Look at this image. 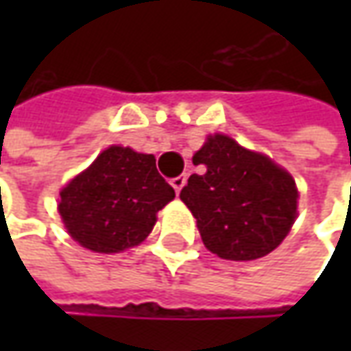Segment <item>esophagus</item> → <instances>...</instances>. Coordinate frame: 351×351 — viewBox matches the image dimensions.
Returning a JSON list of instances; mask_svg holds the SVG:
<instances>
[{
    "instance_id": "34e87169",
    "label": "esophagus",
    "mask_w": 351,
    "mask_h": 351,
    "mask_svg": "<svg viewBox=\"0 0 351 351\" xmlns=\"http://www.w3.org/2000/svg\"><path fill=\"white\" fill-rule=\"evenodd\" d=\"M185 182H187V176H185V173H183V176H178V178H173V180H171V185H173L176 193H180V191H182V187L185 185Z\"/></svg>"
}]
</instances>
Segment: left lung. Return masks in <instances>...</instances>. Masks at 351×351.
Listing matches in <instances>:
<instances>
[{"label": "left lung", "instance_id": "obj_1", "mask_svg": "<svg viewBox=\"0 0 351 351\" xmlns=\"http://www.w3.org/2000/svg\"><path fill=\"white\" fill-rule=\"evenodd\" d=\"M193 164L203 173H193L180 197L213 254L234 262L258 260L289 234L299 199L289 171L224 134L209 136Z\"/></svg>", "mask_w": 351, "mask_h": 351}]
</instances>
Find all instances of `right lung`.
Listing matches in <instances>:
<instances>
[{
  "instance_id": "add662e5",
  "label": "right lung",
  "mask_w": 351,
  "mask_h": 351,
  "mask_svg": "<svg viewBox=\"0 0 351 351\" xmlns=\"http://www.w3.org/2000/svg\"><path fill=\"white\" fill-rule=\"evenodd\" d=\"M173 197V187L156 169L154 156L109 146L62 189L58 213L77 244L117 254L138 246L152 232L156 213Z\"/></svg>"
}]
</instances>
